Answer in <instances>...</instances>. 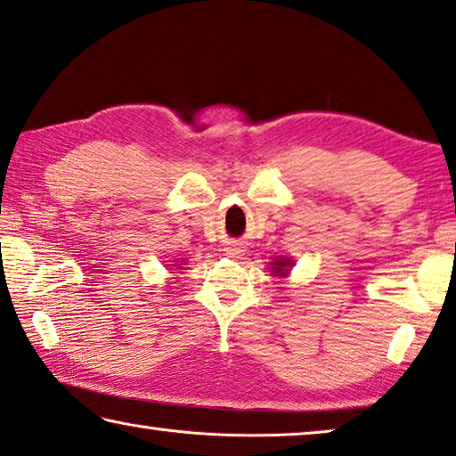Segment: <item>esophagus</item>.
Returning <instances> with one entry per match:
<instances>
[{
  "mask_svg": "<svg viewBox=\"0 0 456 456\" xmlns=\"http://www.w3.org/2000/svg\"><path fill=\"white\" fill-rule=\"evenodd\" d=\"M225 256L227 257H240V256H243V248H241V243H235V241H231V243H227L225 245Z\"/></svg>",
  "mask_w": 456,
  "mask_h": 456,
  "instance_id": "obj_1",
  "label": "esophagus"
}]
</instances>
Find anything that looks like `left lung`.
<instances>
[{
    "label": "left lung",
    "mask_w": 456,
    "mask_h": 456,
    "mask_svg": "<svg viewBox=\"0 0 456 456\" xmlns=\"http://www.w3.org/2000/svg\"><path fill=\"white\" fill-rule=\"evenodd\" d=\"M292 265H294V262L290 257L280 256V257H273L270 262V272H272L273 278H288V276H290Z\"/></svg>",
    "instance_id": "left-lung-1"
}]
</instances>
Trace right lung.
<instances>
[{"label": "right lung", "instance_id": "add662e5", "mask_svg": "<svg viewBox=\"0 0 456 456\" xmlns=\"http://www.w3.org/2000/svg\"><path fill=\"white\" fill-rule=\"evenodd\" d=\"M176 265H178V270H183V267H180L183 264H172V267H176ZM172 273H176V272H172Z\"/></svg>", "mask_w": 456, "mask_h": 456}]
</instances>
